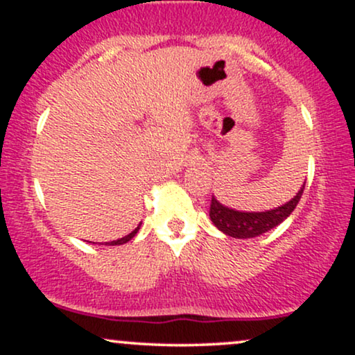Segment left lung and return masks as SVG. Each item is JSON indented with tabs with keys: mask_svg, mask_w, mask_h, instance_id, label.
<instances>
[{
	"mask_svg": "<svg viewBox=\"0 0 355 355\" xmlns=\"http://www.w3.org/2000/svg\"><path fill=\"white\" fill-rule=\"evenodd\" d=\"M304 189L299 190V193L287 202L282 207H277L274 210L267 211H237L229 207L222 205L217 198L211 197L210 202V218L214 225L218 230H222L225 235H230L234 239H254L259 235L266 234L270 229L282 223L294 209L302 197Z\"/></svg>",
	"mask_w": 355,
	"mask_h": 355,
	"instance_id": "1",
	"label": "left lung"
}]
</instances>
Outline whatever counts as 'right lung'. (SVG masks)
Returning a JSON list of instances; mask_svg holds the SVG:
<instances>
[{
    "instance_id": "right-lung-1",
    "label": "right lung",
    "mask_w": 355,
    "mask_h": 355,
    "mask_svg": "<svg viewBox=\"0 0 355 355\" xmlns=\"http://www.w3.org/2000/svg\"><path fill=\"white\" fill-rule=\"evenodd\" d=\"M138 229H140V225H138L137 229L132 232V234L126 235V237H123V239H118V240H113V242H110V245H121V243H126V242H128V240H132L133 237H135V234L138 232Z\"/></svg>"
}]
</instances>
